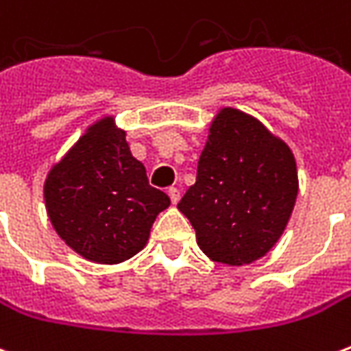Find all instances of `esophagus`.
<instances>
[{
  "label": "esophagus",
  "mask_w": 351,
  "mask_h": 351,
  "mask_svg": "<svg viewBox=\"0 0 351 351\" xmlns=\"http://www.w3.org/2000/svg\"><path fill=\"white\" fill-rule=\"evenodd\" d=\"M169 197H171V203H173V205H176V203H178V201H180V190H178V188H169Z\"/></svg>",
  "instance_id": "1"
}]
</instances>
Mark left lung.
Here are the masks:
<instances>
[{
    "instance_id": "1",
    "label": "left lung",
    "mask_w": 351,
    "mask_h": 351,
    "mask_svg": "<svg viewBox=\"0 0 351 351\" xmlns=\"http://www.w3.org/2000/svg\"><path fill=\"white\" fill-rule=\"evenodd\" d=\"M299 193L291 148L258 118L221 107L208 125L197 180L178 210L195 229L205 256L241 267L278 243Z\"/></svg>"
}]
</instances>
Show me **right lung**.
Instances as JSON below:
<instances>
[{"label": "right lung", "instance_id": "1", "mask_svg": "<svg viewBox=\"0 0 351 351\" xmlns=\"http://www.w3.org/2000/svg\"><path fill=\"white\" fill-rule=\"evenodd\" d=\"M47 214L60 239L88 261L122 263L143 250L171 201L148 184L125 131L105 114L50 167L43 186Z\"/></svg>", "mask_w": 351, "mask_h": 351}]
</instances>
